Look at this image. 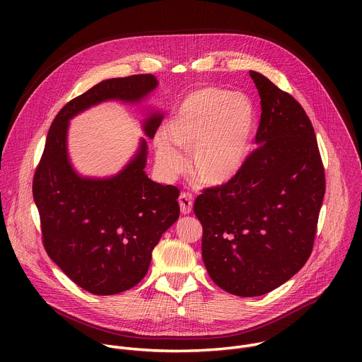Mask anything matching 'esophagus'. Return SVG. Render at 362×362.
Wrapping results in <instances>:
<instances>
[{
	"instance_id": "esophagus-1",
	"label": "esophagus",
	"mask_w": 362,
	"mask_h": 362,
	"mask_svg": "<svg viewBox=\"0 0 362 362\" xmlns=\"http://www.w3.org/2000/svg\"><path fill=\"white\" fill-rule=\"evenodd\" d=\"M179 204H180V211L183 215H189L192 212L193 208V200H192V194L189 193H180L179 196Z\"/></svg>"
}]
</instances>
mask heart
<instances>
[{
	"label": "heart",
	"mask_w": 362,
	"mask_h": 362,
	"mask_svg": "<svg viewBox=\"0 0 362 362\" xmlns=\"http://www.w3.org/2000/svg\"><path fill=\"white\" fill-rule=\"evenodd\" d=\"M255 109L243 94L202 88L190 94L154 139L162 172L175 176L183 169L176 146L190 153L189 168L203 183L221 186L245 166L253 139Z\"/></svg>",
	"instance_id": "heart-1"
}]
</instances>
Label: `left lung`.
<instances>
[{"label":"left lung","instance_id":"1","mask_svg":"<svg viewBox=\"0 0 362 362\" xmlns=\"http://www.w3.org/2000/svg\"><path fill=\"white\" fill-rule=\"evenodd\" d=\"M256 148L226 185L204 189L193 211L212 281L238 296H261L291 279L313 252L325 173L311 120L264 74Z\"/></svg>","mask_w":362,"mask_h":362}]
</instances>
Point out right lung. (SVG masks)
I'll return each instance as SVG.
<instances>
[{
  "mask_svg": "<svg viewBox=\"0 0 362 362\" xmlns=\"http://www.w3.org/2000/svg\"><path fill=\"white\" fill-rule=\"evenodd\" d=\"M158 86L153 74L109 78L69 101L49 126L34 175L44 247L74 284L94 295L120 293L144 278L154 246L179 219V189L147 177L143 137L117 175H80L69 156V124L105 101L139 105ZM162 120L160 110L147 112L141 123L147 139L154 137Z\"/></svg>",
  "mask_w": 362,
  "mask_h": 362,
  "instance_id": "obj_1",
  "label": "right lung"
}]
</instances>
